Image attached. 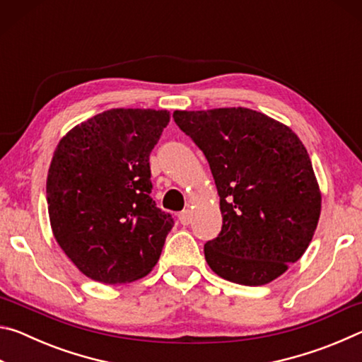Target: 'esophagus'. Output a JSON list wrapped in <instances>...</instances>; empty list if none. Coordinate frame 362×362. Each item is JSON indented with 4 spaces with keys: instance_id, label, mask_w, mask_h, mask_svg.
Listing matches in <instances>:
<instances>
[{
    "instance_id": "34e87169",
    "label": "esophagus",
    "mask_w": 362,
    "mask_h": 362,
    "mask_svg": "<svg viewBox=\"0 0 362 362\" xmlns=\"http://www.w3.org/2000/svg\"><path fill=\"white\" fill-rule=\"evenodd\" d=\"M179 222L182 223V225H188L189 222H192V211H182L180 214H179Z\"/></svg>"
}]
</instances>
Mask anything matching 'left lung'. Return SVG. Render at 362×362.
<instances>
[{"label": "left lung", "mask_w": 362, "mask_h": 362, "mask_svg": "<svg viewBox=\"0 0 362 362\" xmlns=\"http://www.w3.org/2000/svg\"><path fill=\"white\" fill-rule=\"evenodd\" d=\"M204 153L223 225L204 244L207 265L236 284L281 276L308 247L321 193L303 144L289 127L249 108L174 112Z\"/></svg>", "instance_id": "8db88e82"}]
</instances>
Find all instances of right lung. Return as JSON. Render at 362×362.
<instances>
[{"mask_svg":"<svg viewBox=\"0 0 362 362\" xmlns=\"http://www.w3.org/2000/svg\"><path fill=\"white\" fill-rule=\"evenodd\" d=\"M168 122L166 110L113 108L73 127L54 151L49 220L88 278L122 284L156 265L174 218L150 196V153Z\"/></svg>","mask_w":362,"mask_h":362,"instance_id":"1","label":"right lung"}]
</instances>
